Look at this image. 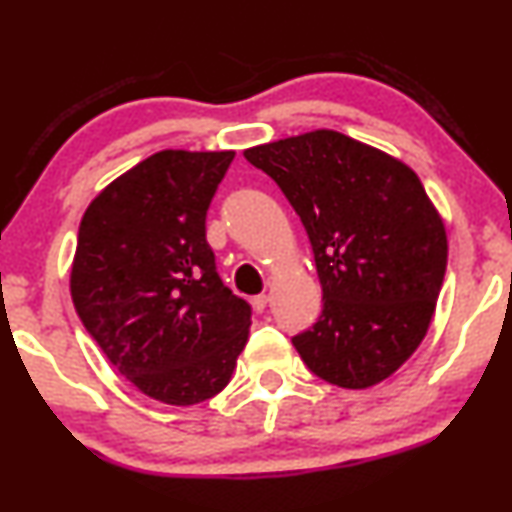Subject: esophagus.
Masks as SVG:
<instances>
[{
  "instance_id": "obj_1",
  "label": "esophagus",
  "mask_w": 512,
  "mask_h": 512,
  "mask_svg": "<svg viewBox=\"0 0 512 512\" xmlns=\"http://www.w3.org/2000/svg\"><path fill=\"white\" fill-rule=\"evenodd\" d=\"M252 305H255L257 312H264V310H267V305H269V295L267 293L255 295V298H252Z\"/></svg>"
}]
</instances>
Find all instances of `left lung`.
I'll return each instance as SVG.
<instances>
[{
  "label": "left lung",
  "mask_w": 512,
  "mask_h": 512,
  "mask_svg": "<svg viewBox=\"0 0 512 512\" xmlns=\"http://www.w3.org/2000/svg\"><path fill=\"white\" fill-rule=\"evenodd\" d=\"M310 236L324 307L293 346L319 379L362 391L389 379L432 324L448 260L439 209L415 171L331 128L248 147Z\"/></svg>",
  "instance_id": "left-lung-1"
}]
</instances>
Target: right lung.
Returning <instances> with one entry per match:
<instances>
[{
  "label": "right lung",
  "instance_id": "obj_1",
  "mask_svg": "<svg viewBox=\"0 0 512 512\" xmlns=\"http://www.w3.org/2000/svg\"><path fill=\"white\" fill-rule=\"evenodd\" d=\"M236 152L162 150L114 178L80 219L71 298L138 391L195 405L231 381L250 305L224 286L205 217Z\"/></svg>",
  "mask_w": 512,
  "mask_h": 512
}]
</instances>
